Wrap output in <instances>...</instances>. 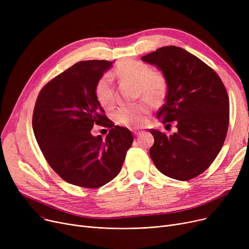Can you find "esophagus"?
Returning a JSON list of instances; mask_svg holds the SVG:
<instances>
[{
    "label": "esophagus",
    "mask_w": 249,
    "mask_h": 249,
    "mask_svg": "<svg viewBox=\"0 0 249 249\" xmlns=\"http://www.w3.org/2000/svg\"><path fill=\"white\" fill-rule=\"evenodd\" d=\"M141 132H142V131H139V130H133V134H134V135H136V136L140 135V134H141Z\"/></svg>",
    "instance_id": "1"
}]
</instances>
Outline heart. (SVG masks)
<instances>
[{
	"mask_svg": "<svg viewBox=\"0 0 249 249\" xmlns=\"http://www.w3.org/2000/svg\"><path fill=\"white\" fill-rule=\"evenodd\" d=\"M116 75L139 88L142 97L159 102L162 99L166 90L165 78L161 73L152 72L147 64L135 60H127L116 71ZM95 95L104 108H110L114 103V89L112 76L103 75L95 88ZM151 113V105L148 101H143L135 105L122 106L115 112V122L127 128L136 129L144 125Z\"/></svg>",
	"mask_w": 249,
	"mask_h": 249,
	"instance_id": "obj_1",
	"label": "heart"
}]
</instances>
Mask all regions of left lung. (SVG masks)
<instances>
[{"label": "left lung", "instance_id": "left-lung-1", "mask_svg": "<svg viewBox=\"0 0 249 249\" xmlns=\"http://www.w3.org/2000/svg\"><path fill=\"white\" fill-rule=\"evenodd\" d=\"M166 82L165 104L158 119L177 132L151 129L150 158L159 171L188 180L211 165L223 145L229 124V98L218 74L197 56L177 46H164L142 56Z\"/></svg>", "mask_w": 249, "mask_h": 249}]
</instances>
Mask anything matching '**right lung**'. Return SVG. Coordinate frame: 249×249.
Returning <instances> with one entry per match:
<instances>
[{
    "label": "right lung",
    "instance_id": "obj_1",
    "mask_svg": "<svg viewBox=\"0 0 249 249\" xmlns=\"http://www.w3.org/2000/svg\"><path fill=\"white\" fill-rule=\"evenodd\" d=\"M112 68L107 60L73 64L38 95L33 131L44 158L65 181L83 188H99L120 173L132 145L130 130L115 126L104 116L95 95L100 78ZM94 124L111 127L106 140L90 133Z\"/></svg>",
    "mask_w": 249,
    "mask_h": 249
}]
</instances>
